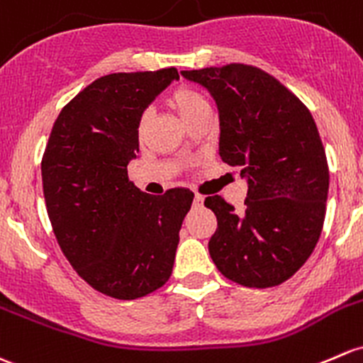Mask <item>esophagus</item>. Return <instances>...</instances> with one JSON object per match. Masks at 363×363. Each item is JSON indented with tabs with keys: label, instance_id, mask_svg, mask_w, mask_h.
Returning <instances> with one entry per match:
<instances>
[{
	"label": "esophagus",
	"instance_id": "obj_1",
	"mask_svg": "<svg viewBox=\"0 0 363 363\" xmlns=\"http://www.w3.org/2000/svg\"><path fill=\"white\" fill-rule=\"evenodd\" d=\"M203 201H205V196H201V194H194V200H193V205L194 207H201V205H203Z\"/></svg>",
	"mask_w": 363,
	"mask_h": 363
}]
</instances>
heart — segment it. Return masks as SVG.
Returning a JSON list of instances; mask_svg holds the SVG:
<instances>
[{
	"label": "heart",
	"mask_w": 363,
	"mask_h": 363,
	"mask_svg": "<svg viewBox=\"0 0 363 363\" xmlns=\"http://www.w3.org/2000/svg\"><path fill=\"white\" fill-rule=\"evenodd\" d=\"M167 104H169L172 111L177 114L186 125H188L193 118H196L198 114L208 111L207 99H205L196 89H193V86L189 85L175 86V89L167 95ZM147 121H150V116H147V114H143L139 120L140 135L146 130Z\"/></svg>",
	"instance_id": "b5f03b06"
}]
</instances>
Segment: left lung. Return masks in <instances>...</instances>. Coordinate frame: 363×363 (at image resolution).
<instances>
[{
  "label": "left lung",
  "mask_w": 363,
  "mask_h": 363,
  "mask_svg": "<svg viewBox=\"0 0 363 363\" xmlns=\"http://www.w3.org/2000/svg\"><path fill=\"white\" fill-rule=\"evenodd\" d=\"M219 109V156L247 177L243 211L219 194L208 242L213 264L243 287L284 284L315 249L325 219L329 165L310 109L277 78L247 64L182 71Z\"/></svg>",
  "instance_id": "1"
}]
</instances>
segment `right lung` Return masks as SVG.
<instances>
[{
  "label": "right lung",
  "instance_id": "obj_1",
  "mask_svg": "<svg viewBox=\"0 0 363 363\" xmlns=\"http://www.w3.org/2000/svg\"><path fill=\"white\" fill-rule=\"evenodd\" d=\"M172 79H179L175 67L95 79L64 106L41 160L60 249L90 287L114 299H137L167 284L193 203L189 189L151 196L128 181L140 116Z\"/></svg>",
  "mask_w": 363,
  "mask_h": 363
}]
</instances>
